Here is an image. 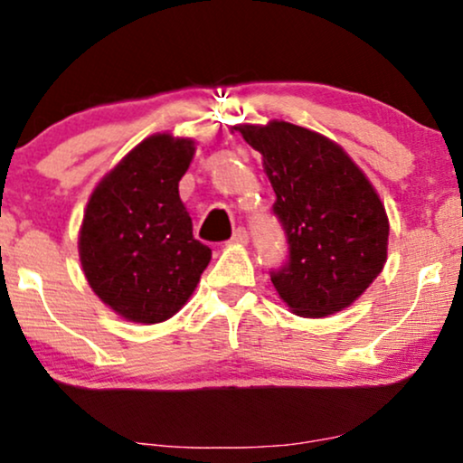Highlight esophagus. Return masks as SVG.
<instances>
[{
    "label": "esophagus",
    "instance_id": "esophagus-1",
    "mask_svg": "<svg viewBox=\"0 0 463 463\" xmlns=\"http://www.w3.org/2000/svg\"><path fill=\"white\" fill-rule=\"evenodd\" d=\"M248 231L246 228H237L235 232H232L231 237V243H239V246H243V243H248Z\"/></svg>",
    "mask_w": 463,
    "mask_h": 463
}]
</instances>
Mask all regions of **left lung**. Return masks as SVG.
<instances>
[{"label":"left lung","instance_id":"1","mask_svg":"<svg viewBox=\"0 0 463 463\" xmlns=\"http://www.w3.org/2000/svg\"><path fill=\"white\" fill-rule=\"evenodd\" d=\"M263 155L285 228L288 263L271 271L295 315L327 317L352 306L380 276L388 215L375 187L336 142L285 120L235 127Z\"/></svg>","mask_w":463,"mask_h":463}]
</instances>
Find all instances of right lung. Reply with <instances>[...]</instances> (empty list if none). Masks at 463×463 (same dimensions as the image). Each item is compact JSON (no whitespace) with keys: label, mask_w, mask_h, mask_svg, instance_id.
Returning <instances> with one entry per match:
<instances>
[{"label":"right lung","mask_w":463,"mask_h":463,"mask_svg":"<svg viewBox=\"0 0 463 463\" xmlns=\"http://www.w3.org/2000/svg\"><path fill=\"white\" fill-rule=\"evenodd\" d=\"M194 140L157 133L94 187L83 211L80 260L88 285L122 319L161 323L192 298L211 250L194 239L178 181Z\"/></svg>","instance_id":"right-lung-1"}]
</instances>
